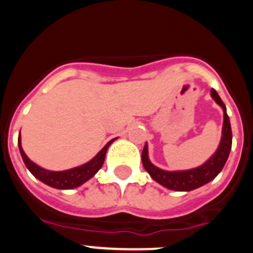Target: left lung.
Instances as JSON below:
<instances>
[{"label":"left lung","mask_w":253,"mask_h":253,"mask_svg":"<svg viewBox=\"0 0 253 253\" xmlns=\"http://www.w3.org/2000/svg\"><path fill=\"white\" fill-rule=\"evenodd\" d=\"M210 96L219 106L222 107L223 110L222 138H220L218 148L214 152L213 156L209 160L205 161L202 166L190 169H180V171H166V169L154 166L153 163L149 161L148 144L147 143L143 148V167L156 182H158L166 189L175 190V191H191V190H195L198 187H202L203 185L214 180L227 162L232 148L231 122H229V116L227 114V107H225L224 102L222 101V99L219 97L218 92L214 88H211V91H210Z\"/></svg>","instance_id":"obj_1"}]
</instances>
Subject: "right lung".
Returning a JSON list of instances; mask_svg holds the SVG:
<instances>
[{
  "label": "right lung",
  "instance_id": "obj_1",
  "mask_svg": "<svg viewBox=\"0 0 253 253\" xmlns=\"http://www.w3.org/2000/svg\"><path fill=\"white\" fill-rule=\"evenodd\" d=\"M116 138L111 139L110 142L106 143V146L96 154L92 160H90L88 162L84 163L81 166L73 167V169H64V171H50V169H45L43 167L38 166L37 163L33 162L30 158L26 156V153L24 152L21 146V137L19 135V149L20 153H21V157L24 163H25L26 169L33 173L35 178H38L39 181L44 182L45 185L50 187H54V189L59 190H69V189H76V187L84 185L86 181H88L90 178H92L93 176L97 173L100 169L104 165L105 156H106L107 148L110 147L111 143L115 140Z\"/></svg>",
  "mask_w": 253,
  "mask_h": 253
}]
</instances>
